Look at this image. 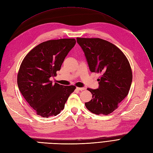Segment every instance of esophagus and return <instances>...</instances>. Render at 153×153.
<instances>
[{"instance_id":"1","label":"esophagus","mask_w":153,"mask_h":153,"mask_svg":"<svg viewBox=\"0 0 153 153\" xmlns=\"http://www.w3.org/2000/svg\"><path fill=\"white\" fill-rule=\"evenodd\" d=\"M76 89H77V90L78 91H83V90H85V88H84V87H76Z\"/></svg>"}]
</instances>
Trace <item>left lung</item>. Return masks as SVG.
Wrapping results in <instances>:
<instances>
[{
	"label": "left lung",
	"instance_id": "left-lung-1",
	"mask_svg": "<svg viewBox=\"0 0 153 153\" xmlns=\"http://www.w3.org/2000/svg\"><path fill=\"white\" fill-rule=\"evenodd\" d=\"M91 72L101 73L99 88H87L92 99L85 105L96 114L107 115L118 108L127 96L132 82L130 63L123 52L109 42L99 38H76Z\"/></svg>",
	"mask_w": 153,
	"mask_h": 153
}]
</instances>
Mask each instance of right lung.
Here are the masks:
<instances>
[{"instance_id":"obj_1","label":"right lung","mask_w":153,"mask_h":153,"mask_svg":"<svg viewBox=\"0 0 153 153\" xmlns=\"http://www.w3.org/2000/svg\"><path fill=\"white\" fill-rule=\"evenodd\" d=\"M75 39L51 40L39 44L25 57L18 73L19 91L38 115L56 116L64 109L74 85L64 86L50 80L59 71L66 56L75 46Z\"/></svg>"}]
</instances>
